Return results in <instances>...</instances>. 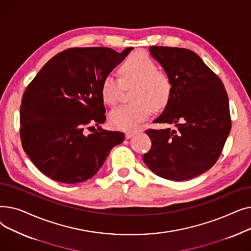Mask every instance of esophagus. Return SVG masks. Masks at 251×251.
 I'll use <instances>...</instances> for the list:
<instances>
[{
	"mask_svg": "<svg viewBox=\"0 0 251 251\" xmlns=\"http://www.w3.org/2000/svg\"><path fill=\"white\" fill-rule=\"evenodd\" d=\"M135 131H127V132L125 133V136L127 139H130L131 137H133L135 135Z\"/></svg>",
	"mask_w": 251,
	"mask_h": 251,
	"instance_id": "34e87169",
	"label": "esophagus"
}]
</instances>
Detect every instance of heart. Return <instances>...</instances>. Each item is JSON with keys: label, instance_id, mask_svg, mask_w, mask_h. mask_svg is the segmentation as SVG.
Masks as SVG:
<instances>
[{"label": "heart", "instance_id": "b5f03b06", "mask_svg": "<svg viewBox=\"0 0 251 251\" xmlns=\"http://www.w3.org/2000/svg\"><path fill=\"white\" fill-rule=\"evenodd\" d=\"M121 79L109 74L101 83V97L105 103H117L124 86L132 88L131 99L134 101L119 105L111 114L110 119L117 129H133L146 120L151 110L163 109L168 103L172 91V84L168 75L157 70L156 64L146 54L136 52L129 56L120 68Z\"/></svg>", "mask_w": 251, "mask_h": 251}]
</instances>
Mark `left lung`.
<instances>
[{"mask_svg":"<svg viewBox=\"0 0 251 251\" xmlns=\"http://www.w3.org/2000/svg\"><path fill=\"white\" fill-rule=\"evenodd\" d=\"M150 51L172 84L166 108L153 123L177 129L147 130L151 148L142 159L157 176L189 180L216 164L230 133L227 91L194 51L170 47H150Z\"/></svg>","mask_w":251,"mask_h":251,"instance_id":"obj_1","label":"left lung"}]
</instances>
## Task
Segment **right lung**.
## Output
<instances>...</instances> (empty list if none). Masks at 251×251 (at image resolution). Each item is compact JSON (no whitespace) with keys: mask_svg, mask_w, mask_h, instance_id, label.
I'll return each instance as SVG.
<instances>
[{"mask_svg":"<svg viewBox=\"0 0 251 251\" xmlns=\"http://www.w3.org/2000/svg\"><path fill=\"white\" fill-rule=\"evenodd\" d=\"M133 50L73 48L52 57L26 88L20 105L22 147L52 180L76 184L95 176L125 135L92 125L105 121L104 77ZM86 128H92L88 135Z\"/></svg>","mask_w":251,"mask_h":251,"instance_id":"1","label":"right lung"}]
</instances>
